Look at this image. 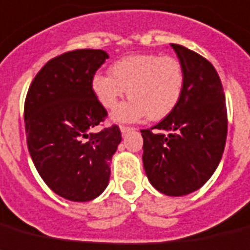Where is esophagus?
Instances as JSON below:
<instances>
[{"mask_svg":"<svg viewBox=\"0 0 250 250\" xmlns=\"http://www.w3.org/2000/svg\"><path fill=\"white\" fill-rule=\"evenodd\" d=\"M120 130H121V133H123V134H125V133H127L129 130H131V127L124 126V125H121V126H120Z\"/></svg>","mask_w":250,"mask_h":250,"instance_id":"obj_1","label":"esophagus"}]
</instances>
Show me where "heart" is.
Segmentation results:
<instances>
[{
	"mask_svg": "<svg viewBox=\"0 0 250 250\" xmlns=\"http://www.w3.org/2000/svg\"><path fill=\"white\" fill-rule=\"evenodd\" d=\"M111 74L97 73L91 89L105 109L115 108L125 95L131 98L113 111L117 123H133L148 116L161 120L170 115L181 101L185 72L181 62L157 54H133L116 61Z\"/></svg>",
	"mask_w": 250,
	"mask_h": 250,
	"instance_id": "heart-1",
	"label": "heart"
}]
</instances>
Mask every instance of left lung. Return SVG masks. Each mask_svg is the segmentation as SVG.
Masks as SVG:
<instances>
[{
	"label": "left lung",
	"instance_id": "obj_1",
	"mask_svg": "<svg viewBox=\"0 0 250 250\" xmlns=\"http://www.w3.org/2000/svg\"><path fill=\"white\" fill-rule=\"evenodd\" d=\"M185 72L174 111L143 137V167L151 185L167 196H183L205 185L222 159L227 109L222 83L205 58L171 43ZM157 130L152 133V129Z\"/></svg>",
	"mask_w": 250,
	"mask_h": 250
}]
</instances>
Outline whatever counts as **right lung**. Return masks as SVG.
Returning <instances> with one entry per match:
<instances>
[{"label": "right lung", "instance_id": "1", "mask_svg": "<svg viewBox=\"0 0 250 250\" xmlns=\"http://www.w3.org/2000/svg\"><path fill=\"white\" fill-rule=\"evenodd\" d=\"M108 59L103 50H73L36 75L24 104L27 146L46 185L71 201H90L108 186L109 163L121 142L119 126L93 131L107 111L91 89Z\"/></svg>", "mask_w": 250, "mask_h": 250}]
</instances>
